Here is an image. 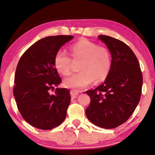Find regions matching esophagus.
Listing matches in <instances>:
<instances>
[{"instance_id": "1", "label": "esophagus", "mask_w": 155, "mask_h": 155, "mask_svg": "<svg viewBox=\"0 0 155 155\" xmlns=\"http://www.w3.org/2000/svg\"><path fill=\"white\" fill-rule=\"evenodd\" d=\"M79 93L80 92L76 90H71L70 91V95L71 98H73V99H75V98H76L78 97V95H79Z\"/></svg>"}]
</instances>
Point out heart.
<instances>
[{
  "mask_svg": "<svg viewBox=\"0 0 155 155\" xmlns=\"http://www.w3.org/2000/svg\"><path fill=\"white\" fill-rule=\"evenodd\" d=\"M71 52L74 60L82 59L80 67L81 71L65 79L64 84L66 87L81 89L91 84L94 80L101 82L107 78L111 60L106 48L83 39L71 47ZM54 62L60 74L64 75L70 74L72 60L64 50L60 49L56 52Z\"/></svg>",
  "mask_w": 155,
  "mask_h": 155,
  "instance_id": "b5f03b06",
  "label": "heart"
}]
</instances>
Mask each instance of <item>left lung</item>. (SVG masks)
<instances>
[{"label":"left lung","instance_id":"obj_1","mask_svg":"<svg viewBox=\"0 0 155 155\" xmlns=\"http://www.w3.org/2000/svg\"><path fill=\"white\" fill-rule=\"evenodd\" d=\"M98 39L110 52L111 67L103 84L86 91L91 103L85 114L97 126L112 129L126 122L137 107L143 76L136 56L126 44L103 35Z\"/></svg>","mask_w":155,"mask_h":155}]
</instances>
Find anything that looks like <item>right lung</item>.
<instances>
[{
    "instance_id": "add662e5",
    "label": "right lung",
    "mask_w": 155,
    "mask_h": 155,
    "mask_svg": "<svg viewBox=\"0 0 155 155\" xmlns=\"http://www.w3.org/2000/svg\"><path fill=\"white\" fill-rule=\"evenodd\" d=\"M74 38L56 35L43 38L31 45L19 60L14 78V96L23 118L40 130H51L61 124L70 103V91L56 88L62 81L54 65L59 49Z\"/></svg>"
}]
</instances>
